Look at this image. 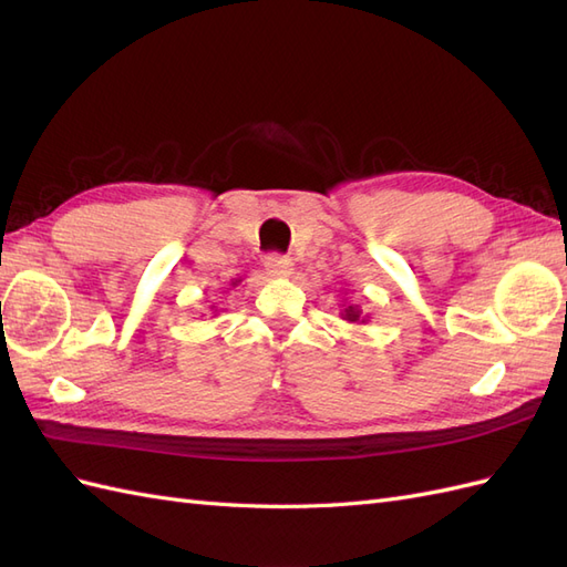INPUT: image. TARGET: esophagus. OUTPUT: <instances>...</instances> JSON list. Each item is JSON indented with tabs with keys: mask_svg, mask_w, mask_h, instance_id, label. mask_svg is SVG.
<instances>
[{
	"mask_svg": "<svg viewBox=\"0 0 567 567\" xmlns=\"http://www.w3.org/2000/svg\"><path fill=\"white\" fill-rule=\"evenodd\" d=\"M265 267H267V271L271 274V277H288V274L293 271V262H290L286 255H279V252L267 255L265 257Z\"/></svg>",
	"mask_w": 567,
	"mask_h": 567,
	"instance_id": "1",
	"label": "esophagus"
}]
</instances>
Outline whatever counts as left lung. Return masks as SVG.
<instances>
[{
    "mask_svg": "<svg viewBox=\"0 0 567 567\" xmlns=\"http://www.w3.org/2000/svg\"><path fill=\"white\" fill-rule=\"evenodd\" d=\"M340 317L348 319V321H354V323H357V321H362V323L367 321V319H362V312L357 310V305H348L346 312H340Z\"/></svg>",
    "mask_w": 567,
    "mask_h": 567,
    "instance_id": "obj_1",
    "label": "left lung"
}]
</instances>
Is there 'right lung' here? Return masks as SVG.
Wrapping results in <instances>:
<instances>
[{
  "label": "right lung",
  "mask_w": 567,
  "mask_h": 567,
  "mask_svg": "<svg viewBox=\"0 0 567 567\" xmlns=\"http://www.w3.org/2000/svg\"><path fill=\"white\" fill-rule=\"evenodd\" d=\"M236 284H238V281H231V286H236Z\"/></svg>",
  "instance_id": "obj_1"
}]
</instances>
